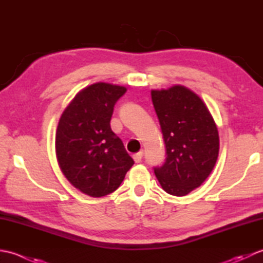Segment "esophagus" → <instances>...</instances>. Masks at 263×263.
<instances>
[{
    "label": "esophagus",
    "mask_w": 263,
    "mask_h": 263,
    "mask_svg": "<svg viewBox=\"0 0 263 263\" xmlns=\"http://www.w3.org/2000/svg\"><path fill=\"white\" fill-rule=\"evenodd\" d=\"M142 157H143V152H139L133 155V159H135L136 163H141Z\"/></svg>",
    "instance_id": "obj_1"
}]
</instances>
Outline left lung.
I'll list each match as a JSON object with an SVG mask.
<instances>
[{
  "mask_svg": "<svg viewBox=\"0 0 263 263\" xmlns=\"http://www.w3.org/2000/svg\"><path fill=\"white\" fill-rule=\"evenodd\" d=\"M166 148L161 166L154 167L161 187L183 197L210 175L219 153V136L208 108L183 86L152 90Z\"/></svg>",
  "mask_w": 263,
  "mask_h": 263,
  "instance_id": "1",
  "label": "left lung"
}]
</instances>
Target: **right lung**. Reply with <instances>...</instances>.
I'll return each mask as SVG.
<instances>
[{
    "label": "right lung",
    "mask_w": 263,
    "mask_h": 263,
    "mask_svg": "<svg viewBox=\"0 0 263 263\" xmlns=\"http://www.w3.org/2000/svg\"><path fill=\"white\" fill-rule=\"evenodd\" d=\"M126 88L98 82L77 95L61 116L55 149L68 181L90 197L121 185L135 161L110 128L114 106Z\"/></svg>",
    "instance_id": "right-lung-1"
}]
</instances>
